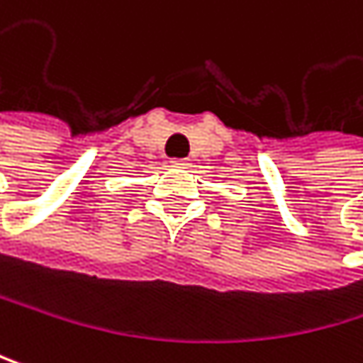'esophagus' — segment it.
<instances>
[{
	"label": "esophagus",
	"instance_id": "34e87169",
	"mask_svg": "<svg viewBox=\"0 0 363 363\" xmlns=\"http://www.w3.org/2000/svg\"><path fill=\"white\" fill-rule=\"evenodd\" d=\"M191 163L187 161V159H178V161H174V167H180V169H187Z\"/></svg>",
	"mask_w": 363,
	"mask_h": 363
}]
</instances>
